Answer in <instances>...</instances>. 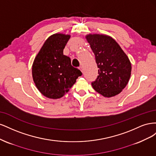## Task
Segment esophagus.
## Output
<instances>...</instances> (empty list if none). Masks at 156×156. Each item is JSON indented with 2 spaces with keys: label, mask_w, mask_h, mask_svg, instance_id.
<instances>
[{
  "label": "esophagus",
  "mask_w": 156,
  "mask_h": 156,
  "mask_svg": "<svg viewBox=\"0 0 156 156\" xmlns=\"http://www.w3.org/2000/svg\"><path fill=\"white\" fill-rule=\"evenodd\" d=\"M79 68V69H80V70L82 72H83V67H82V66H80Z\"/></svg>",
  "instance_id": "esophagus-1"
}]
</instances>
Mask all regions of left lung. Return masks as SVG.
<instances>
[{"label":"left lung","instance_id":"left-lung-1","mask_svg":"<svg viewBox=\"0 0 156 156\" xmlns=\"http://www.w3.org/2000/svg\"><path fill=\"white\" fill-rule=\"evenodd\" d=\"M86 39L95 55L98 74L92 86L103 96L111 98L120 94L128 83L131 64L129 58L112 37L89 34Z\"/></svg>","mask_w":156,"mask_h":156}]
</instances>
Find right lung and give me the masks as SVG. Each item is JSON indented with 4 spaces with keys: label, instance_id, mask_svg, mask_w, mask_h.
Wrapping results in <instances>:
<instances>
[{
    "label": "right lung",
    "instance_id": "obj_1",
    "mask_svg": "<svg viewBox=\"0 0 156 156\" xmlns=\"http://www.w3.org/2000/svg\"><path fill=\"white\" fill-rule=\"evenodd\" d=\"M70 35L56 33L46 40L33 62L32 74L37 90L46 98L64 96L82 73L63 55Z\"/></svg>",
    "mask_w": 156,
    "mask_h": 156
}]
</instances>
